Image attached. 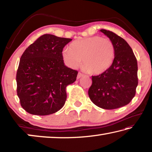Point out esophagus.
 I'll list each match as a JSON object with an SVG mask.
<instances>
[{"mask_svg":"<svg viewBox=\"0 0 152 152\" xmlns=\"http://www.w3.org/2000/svg\"><path fill=\"white\" fill-rule=\"evenodd\" d=\"M83 76H84V74H82L81 72H78V76H77V78H78V79L80 78L81 77H82Z\"/></svg>","mask_w":152,"mask_h":152,"instance_id":"esophagus-1","label":"esophagus"}]
</instances>
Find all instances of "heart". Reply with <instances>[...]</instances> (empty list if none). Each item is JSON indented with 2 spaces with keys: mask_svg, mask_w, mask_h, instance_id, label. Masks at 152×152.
Returning <instances> with one entry per match:
<instances>
[{
  "mask_svg": "<svg viewBox=\"0 0 152 152\" xmlns=\"http://www.w3.org/2000/svg\"><path fill=\"white\" fill-rule=\"evenodd\" d=\"M64 61L71 68L80 65L87 72L98 75L109 69L114 61L115 49L109 39L93 36L76 40L62 51Z\"/></svg>",
  "mask_w": 152,
  "mask_h": 152,
  "instance_id": "obj_1",
  "label": "heart"
}]
</instances>
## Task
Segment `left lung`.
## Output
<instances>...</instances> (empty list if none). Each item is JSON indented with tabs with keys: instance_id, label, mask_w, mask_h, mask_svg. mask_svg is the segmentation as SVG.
<instances>
[{
	"instance_id": "8db88e82",
	"label": "left lung",
	"mask_w": 152,
	"mask_h": 152,
	"mask_svg": "<svg viewBox=\"0 0 152 152\" xmlns=\"http://www.w3.org/2000/svg\"><path fill=\"white\" fill-rule=\"evenodd\" d=\"M100 31L114 44L115 57L109 69L92 76L88 96L97 107L115 109L127 105L135 96L138 84L137 61L132 48L124 39L110 31Z\"/></svg>"
}]
</instances>
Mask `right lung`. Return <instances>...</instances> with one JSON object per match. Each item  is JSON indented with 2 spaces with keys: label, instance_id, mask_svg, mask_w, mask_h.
I'll return each mask as SVG.
<instances>
[{
  "label": "right lung",
  "instance_id": "obj_1",
  "mask_svg": "<svg viewBox=\"0 0 152 152\" xmlns=\"http://www.w3.org/2000/svg\"><path fill=\"white\" fill-rule=\"evenodd\" d=\"M72 39L44 34L23 53L17 72V92L21 107L35 115H48L65 104L66 86L78 71L64 65L62 51Z\"/></svg>",
  "mask_w": 152,
  "mask_h": 152
}]
</instances>
